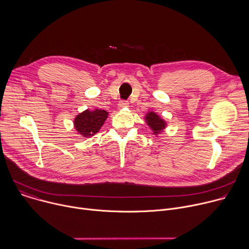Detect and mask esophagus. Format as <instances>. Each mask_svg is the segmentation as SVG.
I'll return each instance as SVG.
<instances>
[{
	"instance_id": "esophagus-1",
	"label": "esophagus",
	"mask_w": 249,
	"mask_h": 249,
	"mask_svg": "<svg viewBox=\"0 0 249 249\" xmlns=\"http://www.w3.org/2000/svg\"><path fill=\"white\" fill-rule=\"evenodd\" d=\"M118 105H119L120 108H126L129 106V102L126 101V100H121V101H119Z\"/></svg>"
}]
</instances>
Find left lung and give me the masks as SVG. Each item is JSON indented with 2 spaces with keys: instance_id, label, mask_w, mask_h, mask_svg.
<instances>
[{
  "instance_id": "obj_1",
  "label": "left lung",
  "mask_w": 249,
  "mask_h": 249,
  "mask_svg": "<svg viewBox=\"0 0 249 249\" xmlns=\"http://www.w3.org/2000/svg\"><path fill=\"white\" fill-rule=\"evenodd\" d=\"M146 122L149 125V127L154 131L155 135H158L159 133L162 132V130L165 128L166 123L163 119H161L156 112L150 111L146 114Z\"/></svg>"
}]
</instances>
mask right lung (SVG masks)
<instances>
[{"instance_id": "1", "label": "right lung", "mask_w": 249, "mask_h": 249, "mask_svg": "<svg viewBox=\"0 0 249 249\" xmlns=\"http://www.w3.org/2000/svg\"><path fill=\"white\" fill-rule=\"evenodd\" d=\"M108 112L101 109L85 110L76 116L74 125L75 129L83 137H91L99 131L104 121L107 119Z\"/></svg>"}]
</instances>
